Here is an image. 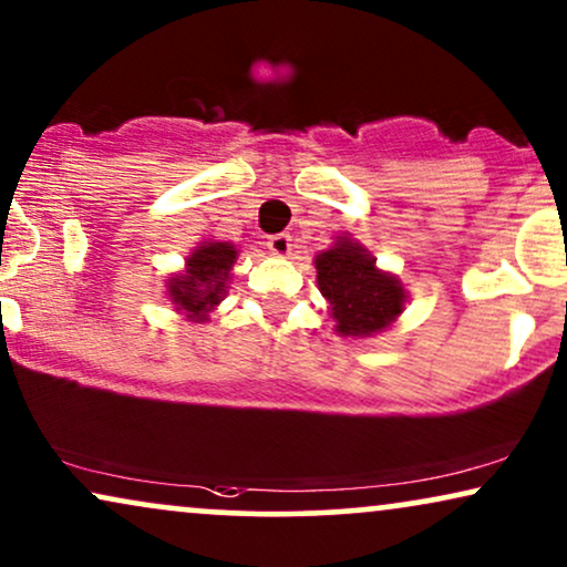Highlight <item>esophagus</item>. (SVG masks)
Segmentation results:
<instances>
[{"label":"esophagus","mask_w":567,"mask_h":567,"mask_svg":"<svg viewBox=\"0 0 567 567\" xmlns=\"http://www.w3.org/2000/svg\"><path fill=\"white\" fill-rule=\"evenodd\" d=\"M269 250L275 256H279V259H288V256L292 254V240H290V235L288 233H279V235H271L269 238Z\"/></svg>","instance_id":"1"}]
</instances>
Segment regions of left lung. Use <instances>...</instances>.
Returning <instances> with one entry per match:
<instances>
[{
    "label": "left lung",
    "mask_w": 567,
    "mask_h": 567,
    "mask_svg": "<svg viewBox=\"0 0 567 567\" xmlns=\"http://www.w3.org/2000/svg\"><path fill=\"white\" fill-rule=\"evenodd\" d=\"M317 285L329 300L334 332L342 337H369L382 332L405 308V290L390 271L377 269V259L361 243L340 235L332 248L321 250Z\"/></svg>",
    "instance_id": "obj_1"
}]
</instances>
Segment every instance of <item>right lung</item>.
<instances>
[{
    "instance_id": "add662e5",
    "label": "right lung",
    "mask_w": 567,
    "mask_h": 567,
    "mask_svg": "<svg viewBox=\"0 0 567 567\" xmlns=\"http://www.w3.org/2000/svg\"><path fill=\"white\" fill-rule=\"evenodd\" d=\"M238 259V248L233 243H200L185 259V271L167 279V296L190 321H206L209 311L227 296L230 269Z\"/></svg>"
}]
</instances>
